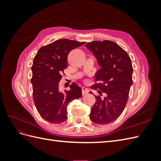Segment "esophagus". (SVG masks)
Masks as SVG:
<instances>
[{"instance_id":"1","label":"esophagus","mask_w":161,"mask_h":161,"mask_svg":"<svg viewBox=\"0 0 161 161\" xmlns=\"http://www.w3.org/2000/svg\"><path fill=\"white\" fill-rule=\"evenodd\" d=\"M88 92H89V89H88L86 88V87H82V95H86L87 93H88Z\"/></svg>"}]
</instances>
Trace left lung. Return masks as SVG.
<instances>
[{
  "instance_id": "8db88e82",
  "label": "left lung",
  "mask_w": 161,
  "mask_h": 161,
  "mask_svg": "<svg viewBox=\"0 0 161 161\" xmlns=\"http://www.w3.org/2000/svg\"><path fill=\"white\" fill-rule=\"evenodd\" d=\"M101 69L97 72L95 81L91 86L98 92H105L102 99L95 96L96 101L91 109L92 122L104 125L118 119L122 113L132 85L133 68L129 55L114 42L95 41L86 43ZM92 93V92H89Z\"/></svg>"
}]
</instances>
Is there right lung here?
I'll return each instance as SVG.
<instances>
[{"mask_svg": "<svg viewBox=\"0 0 161 161\" xmlns=\"http://www.w3.org/2000/svg\"><path fill=\"white\" fill-rule=\"evenodd\" d=\"M67 39H60L42 47L34 58L31 67L33 97L38 113L52 124H61L67 119V105L82 96V89L73 82L69 91L61 92L59 82L67 68L69 52L83 45Z\"/></svg>", "mask_w": 161, "mask_h": 161, "instance_id": "obj_1", "label": "right lung"}]
</instances>
